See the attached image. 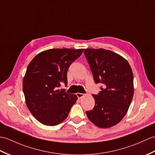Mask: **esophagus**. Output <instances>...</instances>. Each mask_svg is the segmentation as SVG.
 Listing matches in <instances>:
<instances>
[{"mask_svg":"<svg viewBox=\"0 0 155 155\" xmlns=\"http://www.w3.org/2000/svg\"><path fill=\"white\" fill-rule=\"evenodd\" d=\"M77 96L78 97V98L81 99V98H82V97L84 96V94H82V93H80V92H77Z\"/></svg>","mask_w":155,"mask_h":155,"instance_id":"obj_1","label":"esophagus"}]
</instances>
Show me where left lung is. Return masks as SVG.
Returning <instances> with one entry per match:
<instances>
[{
  "label": "left lung",
  "instance_id": "8db88e82",
  "mask_svg": "<svg viewBox=\"0 0 155 155\" xmlns=\"http://www.w3.org/2000/svg\"><path fill=\"white\" fill-rule=\"evenodd\" d=\"M84 53L95 82L104 85L98 95H92L94 108L86 114L97 127L114 126L126 115L134 97L131 68L126 59L110 50L85 49Z\"/></svg>",
  "mask_w": 155,
  "mask_h": 155
}]
</instances>
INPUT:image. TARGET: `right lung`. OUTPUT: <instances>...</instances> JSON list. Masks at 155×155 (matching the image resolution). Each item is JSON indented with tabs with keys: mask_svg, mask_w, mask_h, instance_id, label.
Wrapping results in <instances>:
<instances>
[{
	"mask_svg": "<svg viewBox=\"0 0 155 155\" xmlns=\"http://www.w3.org/2000/svg\"><path fill=\"white\" fill-rule=\"evenodd\" d=\"M84 49H51L38 53L28 64L23 92L28 110L41 124L54 126L67 117L78 99L57 89L67 84V71Z\"/></svg>",
	"mask_w": 155,
	"mask_h": 155,
	"instance_id": "obj_1",
	"label": "right lung"
}]
</instances>
